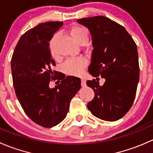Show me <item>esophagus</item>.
Listing matches in <instances>:
<instances>
[{
  "label": "esophagus",
  "instance_id": "esophagus-1",
  "mask_svg": "<svg viewBox=\"0 0 153 153\" xmlns=\"http://www.w3.org/2000/svg\"><path fill=\"white\" fill-rule=\"evenodd\" d=\"M81 86H86V81L84 78H81Z\"/></svg>",
  "mask_w": 153,
  "mask_h": 153
}]
</instances>
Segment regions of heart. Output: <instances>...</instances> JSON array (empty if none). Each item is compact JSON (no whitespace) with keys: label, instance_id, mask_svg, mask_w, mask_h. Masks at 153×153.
<instances>
[{"label":"heart","instance_id":"obj_1","mask_svg":"<svg viewBox=\"0 0 153 153\" xmlns=\"http://www.w3.org/2000/svg\"><path fill=\"white\" fill-rule=\"evenodd\" d=\"M70 34L73 39L75 40V42L78 43V44L81 45L84 43H87L88 39H89V35L88 32L85 29L82 27H74L71 29ZM59 36V33H57L54 35L53 38L52 40V42L50 44L51 52H52V55L55 56V51L53 49V43L55 40ZM86 66L85 60L83 58H77V59H72L68 61L65 64H64V69L67 72V73L69 75H78L81 72Z\"/></svg>","mask_w":153,"mask_h":153}]
</instances>
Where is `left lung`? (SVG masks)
<instances>
[{
  "label": "left lung",
  "mask_w": 153,
  "mask_h": 153,
  "mask_svg": "<svg viewBox=\"0 0 153 153\" xmlns=\"http://www.w3.org/2000/svg\"><path fill=\"white\" fill-rule=\"evenodd\" d=\"M77 21L89 29L92 38L89 74L105 78L102 86L95 79L86 81L95 92L88 109L101 120L117 121L129 110L135 99L140 72L136 44L124 27L106 17Z\"/></svg>",
  "instance_id": "1"
}]
</instances>
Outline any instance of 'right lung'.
<instances>
[{
	"label": "right lung",
	"instance_id": "right-lung-1",
	"mask_svg": "<svg viewBox=\"0 0 153 153\" xmlns=\"http://www.w3.org/2000/svg\"><path fill=\"white\" fill-rule=\"evenodd\" d=\"M62 25L61 21H51L29 29L20 38L11 61L14 88L23 109L32 121L47 128L66 118L69 103L81 88L79 78L61 72L55 77L58 72L51 69L55 61L49 41ZM51 78L61 83L50 88Z\"/></svg>",
	"mask_w": 153,
	"mask_h": 153
}]
</instances>
